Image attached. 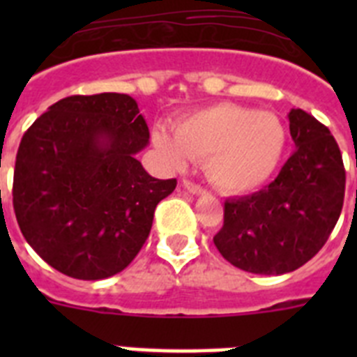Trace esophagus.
<instances>
[{"label":"esophagus","instance_id":"34e87169","mask_svg":"<svg viewBox=\"0 0 357 357\" xmlns=\"http://www.w3.org/2000/svg\"><path fill=\"white\" fill-rule=\"evenodd\" d=\"M184 189L188 191V193L191 195H197V197H200V195H206V189L200 188L198 184H195V182H189V181H184Z\"/></svg>","mask_w":357,"mask_h":357}]
</instances>
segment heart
Masks as SVG:
<instances>
[{"instance_id":"heart-1","label":"heart","mask_w":357,"mask_h":357,"mask_svg":"<svg viewBox=\"0 0 357 357\" xmlns=\"http://www.w3.org/2000/svg\"><path fill=\"white\" fill-rule=\"evenodd\" d=\"M288 132L275 114L252 107L220 103L184 116L173 135L157 130L153 144L172 168L206 159L211 184L227 195L263 188L279 168Z\"/></svg>"}]
</instances>
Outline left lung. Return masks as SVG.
I'll return each instance as SVG.
<instances>
[{"mask_svg":"<svg viewBox=\"0 0 357 357\" xmlns=\"http://www.w3.org/2000/svg\"><path fill=\"white\" fill-rule=\"evenodd\" d=\"M296 150L272 184L225 202L220 254L239 270L282 275L318 254L338 222L345 169L329 128L302 109L288 114Z\"/></svg>","mask_w":357,"mask_h":357,"instance_id":"obj_1","label":"left lung"}]
</instances>
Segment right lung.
<instances>
[{
  "mask_svg": "<svg viewBox=\"0 0 357 357\" xmlns=\"http://www.w3.org/2000/svg\"><path fill=\"white\" fill-rule=\"evenodd\" d=\"M148 141L137 102L119 93L68 96L28 128L15 157L14 211L50 266L100 280L139 254L157 204L176 185L135 159Z\"/></svg>",
  "mask_w": 357,
  "mask_h": 357,
  "instance_id": "1",
  "label": "right lung"
}]
</instances>
